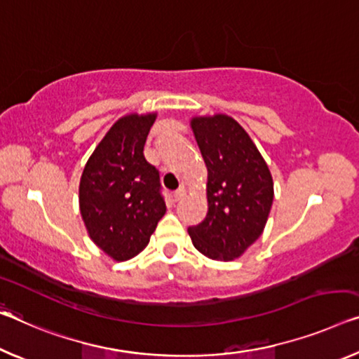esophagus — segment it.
Masks as SVG:
<instances>
[{"instance_id": "34e87169", "label": "esophagus", "mask_w": 359, "mask_h": 359, "mask_svg": "<svg viewBox=\"0 0 359 359\" xmlns=\"http://www.w3.org/2000/svg\"><path fill=\"white\" fill-rule=\"evenodd\" d=\"M184 194H186L184 187H180V189H176V191L173 192V198H175L176 202H178V201H181V198L184 197Z\"/></svg>"}]
</instances>
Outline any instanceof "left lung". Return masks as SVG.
Returning a JSON list of instances; mask_svg holds the SVG:
<instances>
[{
    "mask_svg": "<svg viewBox=\"0 0 359 359\" xmlns=\"http://www.w3.org/2000/svg\"><path fill=\"white\" fill-rule=\"evenodd\" d=\"M191 126L208 170V212L187 233L205 257L234 260L263 233L274 197L271 173L234 118L196 117Z\"/></svg>",
    "mask_w": 359,
    "mask_h": 359,
    "instance_id": "8db88e82",
    "label": "left lung"
}]
</instances>
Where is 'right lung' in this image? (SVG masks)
Instances as JSON below:
<instances>
[{"label": "right lung", "mask_w": 359, "mask_h": 359, "mask_svg": "<svg viewBox=\"0 0 359 359\" xmlns=\"http://www.w3.org/2000/svg\"><path fill=\"white\" fill-rule=\"evenodd\" d=\"M156 114L126 115L86 162L80 212L93 242L114 260L137 255L167 212L158 170L144 157Z\"/></svg>", "instance_id": "add662e5"}]
</instances>
